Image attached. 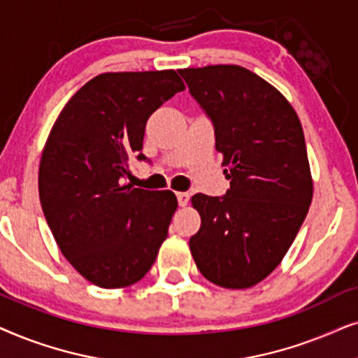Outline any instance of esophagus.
<instances>
[{"mask_svg": "<svg viewBox=\"0 0 358 358\" xmlns=\"http://www.w3.org/2000/svg\"><path fill=\"white\" fill-rule=\"evenodd\" d=\"M176 198H178V204L180 206H187L189 201V193L187 192H178L176 193Z\"/></svg>", "mask_w": 358, "mask_h": 358, "instance_id": "34e87169", "label": "esophagus"}]
</instances>
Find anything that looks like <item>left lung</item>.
<instances>
[{
    "label": "left lung",
    "instance_id": "8db88e82",
    "mask_svg": "<svg viewBox=\"0 0 358 358\" xmlns=\"http://www.w3.org/2000/svg\"><path fill=\"white\" fill-rule=\"evenodd\" d=\"M214 124L216 150L231 188L196 193L201 227L189 250L204 278L244 289L266 278L287 255L313 199L306 142L282 93L239 65L178 70Z\"/></svg>",
    "mask_w": 358,
    "mask_h": 358
}]
</instances>
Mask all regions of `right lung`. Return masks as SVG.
I'll return each mask as SVG.
<instances>
[{
  "mask_svg": "<svg viewBox=\"0 0 358 358\" xmlns=\"http://www.w3.org/2000/svg\"><path fill=\"white\" fill-rule=\"evenodd\" d=\"M175 70L101 73L57 117L42 150L39 196L57 245L83 278L124 288L144 278L166 239L173 192L124 183L141 154L145 124L183 92Z\"/></svg>",
  "mask_w": 358,
  "mask_h": 358,
  "instance_id": "obj_1",
  "label": "right lung"
}]
</instances>
